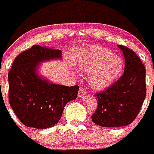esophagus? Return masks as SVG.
Segmentation results:
<instances>
[{
    "label": "esophagus",
    "instance_id": "esophagus-1",
    "mask_svg": "<svg viewBox=\"0 0 154 154\" xmlns=\"http://www.w3.org/2000/svg\"><path fill=\"white\" fill-rule=\"evenodd\" d=\"M85 94H86V90H85V88L82 86L80 87L79 90V97H80V98L84 97L85 95Z\"/></svg>",
    "mask_w": 154,
    "mask_h": 154
}]
</instances>
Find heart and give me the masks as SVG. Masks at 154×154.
<instances>
[{
    "mask_svg": "<svg viewBox=\"0 0 154 154\" xmlns=\"http://www.w3.org/2000/svg\"><path fill=\"white\" fill-rule=\"evenodd\" d=\"M79 64L84 70L91 72L90 84L95 88H105L112 84L121 76L124 69L122 59L101 46L85 49L80 57Z\"/></svg>",
    "mask_w": 154,
    "mask_h": 154,
    "instance_id": "heart-1",
    "label": "heart"
}]
</instances>
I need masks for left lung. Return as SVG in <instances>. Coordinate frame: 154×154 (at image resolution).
<instances>
[{
  "label": "left lung",
  "instance_id": "8db88e82",
  "mask_svg": "<svg viewBox=\"0 0 154 154\" xmlns=\"http://www.w3.org/2000/svg\"><path fill=\"white\" fill-rule=\"evenodd\" d=\"M125 60L124 74L100 92L94 94L98 108L93 122L105 128L127 126L135 120L146 97V69L137 55L119 45Z\"/></svg>",
  "mask_w": 154,
  "mask_h": 154
}]
</instances>
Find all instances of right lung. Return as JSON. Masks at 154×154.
<instances>
[{"label":"right lung","instance_id":"obj_1","mask_svg":"<svg viewBox=\"0 0 154 154\" xmlns=\"http://www.w3.org/2000/svg\"><path fill=\"white\" fill-rule=\"evenodd\" d=\"M61 56V50L33 45L15 58L8 73V98L25 126L36 129L54 126L61 118L65 105L77 98L78 85L52 84L36 75L40 62Z\"/></svg>","mask_w":154,"mask_h":154}]
</instances>
